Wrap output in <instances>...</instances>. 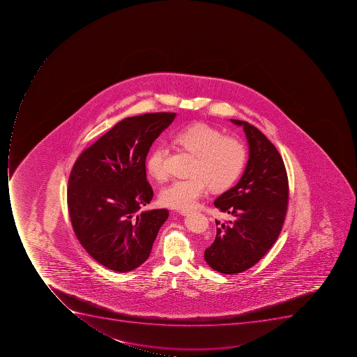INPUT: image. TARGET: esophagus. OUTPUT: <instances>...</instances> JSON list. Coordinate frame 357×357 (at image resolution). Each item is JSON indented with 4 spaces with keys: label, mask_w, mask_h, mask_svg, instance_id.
Returning a JSON list of instances; mask_svg holds the SVG:
<instances>
[{
    "label": "esophagus",
    "mask_w": 357,
    "mask_h": 357,
    "mask_svg": "<svg viewBox=\"0 0 357 357\" xmlns=\"http://www.w3.org/2000/svg\"><path fill=\"white\" fill-rule=\"evenodd\" d=\"M178 213L181 214V215H188V214L192 213L191 210H180L178 211Z\"/></svg>",
    "instance_id": "34e87169"
}]
</instances>
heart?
<instances>
[{"label": "heart", "mask_w": 357, "mask_h": 357, "mask_svg": "<svg viewBox=\"0 0 357 357\" xmlns=\"http://www.w3.org/2000/svg\"><path fill=\"white\" fill-rule=\"evenodd\" d=\"M178 149L193 155L188 178L175 180L160 194V203L167 208L190 210L206 191H223L238 181L247 162V151L238 138L225 136L221 130L205 123L183 127L173 135ZM165 147L156 145L146 158V172L155 181L167 177Z\"/></svg>", "instance_id": "b5f03b06"}]
</instances>
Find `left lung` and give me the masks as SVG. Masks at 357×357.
Returning a JSON list of instances; mask_svg holds the SVG:
<instances>
[{"instance_id": "1", "label": "left lung", "mask_w": 357, "mask_h": 357, "mask_svg": "<svg viewBox=\"0 0 357 357\" xmlns=\"http://www.w3.org/2000/svg\"><path fill=\"white\" fill-rule=\"evenodd\" d=\"M230 121L243 127L249 160L238 184L214 201L233 221L215 220V240L204 252L206 264L227 275L252 267L275 245L289 197L286 167L275 145L247 121Z\"/></svg>"}]
</instances>
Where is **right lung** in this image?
<instances>
[{"label":"right lung","mask_w":357,"mask_h":357,"mask_svg":"<svg viewBox=\"0 0 357 357\" xmlns=\"http://www.w3.org/2000/svg\"><path fill=\"white\" fill-rule=\"evenodd\" d=\"M175 112L125 118L77 158L68 181V210L77 239L108 269L128 273L146 261L166 208L137 213L153 199L146 156Z\"/></svg>","instance_id":"add662e5"}]
</instances>
